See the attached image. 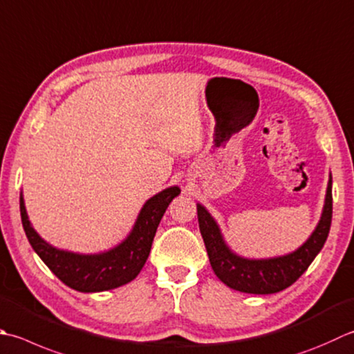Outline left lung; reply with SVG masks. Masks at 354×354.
Here are the masks:
<instances>
[{
	"instance_id": "left-lung-1",
	"label": "left lung",
	"mask_w": 354,
	"mask_h": 354,
	"mask_svg": "<svg viewBox=\"0 0 354 354\" xmlns=\"http://www.w3.org/2000/svg\"><path fill=\"white\" fill-rule=\"evenodd\" d=\"M196 209L199 230L203 234L214 274L227 287L236 290V292L252 295L278 293L301 278V274L313 262L327 241L331 225V213H333L331 173L319 223L308 239L288 254L266 259H250L239 256L227 245L218 223L209 210L203 204H196Z\"/></svg>"
}]
</instances>
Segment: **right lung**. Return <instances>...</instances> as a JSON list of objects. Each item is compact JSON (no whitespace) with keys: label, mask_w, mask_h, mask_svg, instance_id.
<instances>
[{"label":"right lung","mask_w":354,"mask_h":354,"mask_svg":"<svg viewBox=\"0 0 354 354\" xmlns=\"http://www.w3.org/2000/svg\"><path fill=\"white\" fill-rule=\"evenodd\" d=\"M179 193L181 189L171 185L145 201L126 239L110 250L90 254L62 250L41 238L27 216L23 192L19 195V212L27 239L52 273L76 292L96 293L121 287L140 274L161 218Z\"/></svg>","instance_id":"right-lung-1"}]
</instances>
